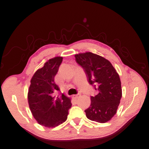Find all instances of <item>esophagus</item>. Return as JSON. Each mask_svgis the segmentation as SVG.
I'll list each match as a JSON object with an SVG mask.
<instances>
[{
    "mask_svg": "<svg viewBox=\"0 0 149 149\" xmlns=\"http://www.w3.org/2000/svg\"><path fill=\"white\" fill-rule=\"evenodd\" d=\"M80 96V94H77V95H73V97L74 98V99H78V97H79Z\"/></svg>",
    "mask_w": 149,
    "mask_h": 149,
    "instance_id": "esophagus-1",
    "label": "esophagus"
}]
</instances>
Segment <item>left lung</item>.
Segmentation results:
<instances>
[{
  "instance_id": "obj_1",
  "label": "left lung",
  "mask_w": 149,
  "mask_h": 149,
  "mask_svg": "<svg viewBox=\"0 0 149 149\" xmlns=\"http://www.w3.org/2000/svg\"><path fill=\"white\" fill-rule=\"evenodd\" d=\"M83 67L89 83L97 94L91 97V105L85 110L89 119L100 123L109 121L117 113L122 97L119 74L109 61L99 55L88 52L74 56Z\"/></svg>"
}]
</instances>
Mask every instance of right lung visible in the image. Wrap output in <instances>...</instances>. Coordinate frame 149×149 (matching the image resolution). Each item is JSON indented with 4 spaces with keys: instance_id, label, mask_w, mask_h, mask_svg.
Returning a JSON list of instances; mask_svg holds the SVG:
<instances>
[{
    "instance_id": "add662e5",
    "label": "right lung",
    "mask_w": 149,
    "mask_h": 149,
    "mask_svg": "<svg viewBox=\"0 0 149 149\" xmlns=\"http://www.w3.org/2000/svg\"><path fill=\"white\" fill-rule=\"evenodd\" d=\"M62 60L61 56L50 59L37 70L30 80L28 92V102L33 117L39 124L47 128H54L65 122L72 106L71 99L65 95H54L60 90L54 77Z\"/></svg>"
}]
</instances>
